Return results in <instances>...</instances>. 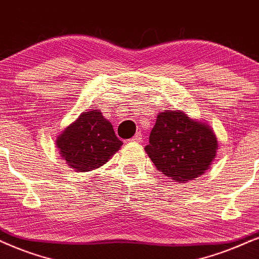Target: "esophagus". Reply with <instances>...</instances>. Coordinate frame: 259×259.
Segmentation results:
<instances>
[{
	"instance_id": "esophagus-1",
	"label": "esophagus",
	"mask_w": 259,
	"mask_h": 259,
	"mask_svg": "<svg viewBox=\"0 0 259 259\" xmlns=\"http://www.w3.org/2000/svg\"><path fill=\"white\" fill-rule=\"evenodd\" d=\"M130 141H132V142H141V141H142V135H141V133H137Z\"/></svg>"
}]
</instances>
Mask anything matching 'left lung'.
Masks as SVG:
<instances>
[{
	"instance_id": "1",
	"label": "left lung",
	"mask_w": 259,
	"mask_h": 259,
	"mask_svg": "<svg viewBox=\"0 0 259 259\" xmlns=\"http://www.w3.org/2000/svg\"><path fill=\"white\" fill-rule=\"evenodd\" d=\"M218 139L207 123L182 110H163L156 117L146 153L158 171L177 183L195 181L210 167Z\"/></svg>"
}]
</instances>
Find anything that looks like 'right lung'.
I'll list each match as a JSON object with an SVG mask.
<instances>
[{
    "mask_svg": "<svg viewBox=\"0 0 259 259\" xmlns=\"http://www.w3.org/2000/svg\"><path fill=\"white\" fill-rule=\"evenodd\" d=\"M123 142L100 110L82 112L57 136L61 158L75 172L99 168L118 152Z\"/></svg>",
    "mask_w": 259,
    "mask_h": 259,
    "instance_id": "1",
    "label": "right lung"
}]
</instances>
